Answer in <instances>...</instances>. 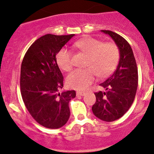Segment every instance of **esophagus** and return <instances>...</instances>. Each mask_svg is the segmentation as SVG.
Here are the masks:
<instances>
[{
	"label": "esophagus",
	"mask_w": 154,
	"mask_h": 154,
	"mask_svg": "<svg viewBox=\"0 0 154 154\" xmlns=\"http://www.w3.org/2000/svg\"><path fill=\"white\" fill-rule=\"evenodd\" d=\"M77 96H84V95H85V92L84 91H77Z\"/></svg>",
	"instance_id": "obj_1"
}]
</instances>
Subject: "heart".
<instances>
[{
    "instance_id": "1",
    "label": "heart",
    "mask_w": 154,
    "mask_h": 154,
    "mask_svg": "<svg viewBox=\"0 0 154 154\" xmlns=\"http://www.w3.org/2000/svg\"><path fill=\"white\" fill-rule=\"evenodd\" d=\"M76 48L88 56L85 69H76L68 75L66 82L71 88L85 90L94 82L99 75L108 77L117 66L119 49L112 42L103 43L94 38L78 40L74 44ZM57 63L62 70L69 72L73 67V55L67 48H62L57 54Z\"/></svg>"
}]
</instances>
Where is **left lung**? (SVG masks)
Wrapping results in <instances>:
<instances>
[{
  "mask_svg": "<svg viewBox=\"0 0 154 154\" xmlns=\"http://www.w3.org/2000/svg\"><path fill=\"white\" fill-rule=\"evenodd\" d=\"M109 35L119 49V61L112 75L100 85L106 89L94 93V114L100 119L112 122L122 117L131 106L138 86V70L130 44L125 39L109 30H101Z\"/></svg>",
  "mask_w": 154,
  "mask_h": 154,
  "instance_id": "obj_1",
  "label": "left lung"
}]
</instances>
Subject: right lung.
Listing matches in <instances>:
<instances>
[{
    "mask_svg": "<svg viewBox=\"0 0 154 154\" xmlns=\"http://www.w3.org/2000/svg\"><path fill=\"white\" fill-rule=\"evenodd\" d=\"M74 35L47 34L35 40L26 52L20 68V93L33 119L47 128L63 126L70 116L69 103L75 91L60 93L63 76L56 55Z\"/></svg>",
    "mask_w": 154,
    "mask_h": 154,
    "instance_id": "right-lung-1",
    "label": "right lung"
}]
</instances>
